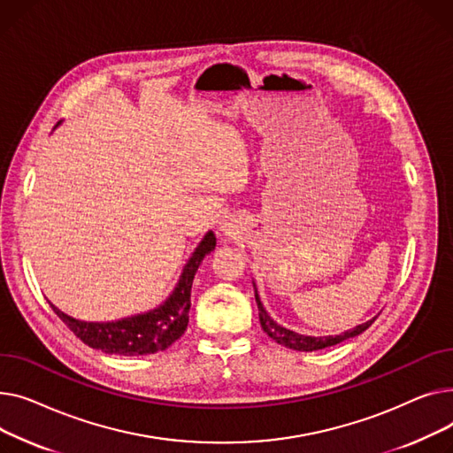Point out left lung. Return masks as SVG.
Wrapping results in <instances>:
<instances>
[{
    "label": "left lung",
    "instance_id": "8db88e82",
    "mask_svg": "<svg viewBox=\"0 0 453 453\" xmlns=\"http://www.w3.org/2000/svg\"><path fill=\"white\" fill-rule=\"evenodd\" d=\"M254 285V292H256V303H257V311H259V322H261V327L263 331L267 333L274 342H278L280 345H283V348H288V349H295V351H318V349H326V348H331V345H336L343 340H349V338H355L358 334H362L371 324H373L377 320L375 318H371V320H367L365 324H360L349 331H343L340 334H329V336H307V334H300L296 331L292 329H287L283 326H280L274 318L267 312V309L263 307L261 303V298L257 295V287L256 283L252 281Z\"/></svg>",
    "mask_w": 453,
    "mask_h": 453
}]
</instances>
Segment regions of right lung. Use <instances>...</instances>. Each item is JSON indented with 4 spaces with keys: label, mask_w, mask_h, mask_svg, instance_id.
<instances>
[{
    "label": "right lung",
    "mask_w": 453,
    "mask_h": 453,
    "mask_svg": "<svg viewBox=\"0 0 453 453\" xmlns=\"http://www.w3.org/2000/svg\"><path fill=\"white\" fill-rule=\"evenodd\" d=\"M214 249L216 234L208 230L190 259L186 261L172 295L151 311L120 318L115 322H84L62 312L52 303L50 307L80 340L105 355L139 357L165 351L188 327L192 283L201 261Z\"/></svg>",
    "instance_id": "add662e5"
}]
</instances>
